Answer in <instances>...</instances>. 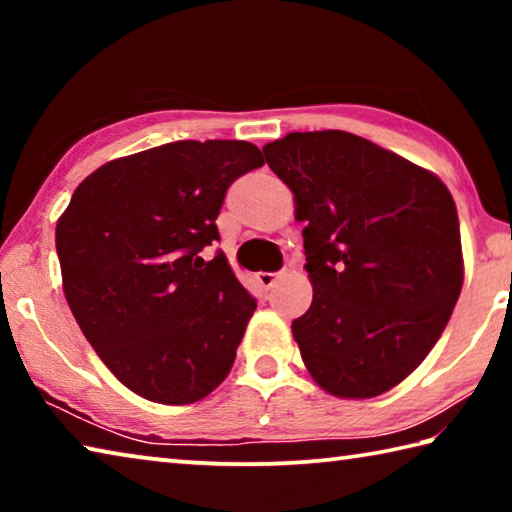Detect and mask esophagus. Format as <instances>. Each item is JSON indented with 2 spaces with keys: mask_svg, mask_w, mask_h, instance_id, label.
Listing matches in <instances>:
<instances>
[{
  "mask_svg": "<svg viewBox=\"0 0 512 512\" xmlns=\"http://www.w3.org/2000/svg\"><path fill=\"white\" fill-rule=\"evenodd\" d=\"M277 277H280V273H257V282L262 289H271L277 282Z\"/></svg>",
  "mask_w": 512,
  "mask_h": 512,
  "instance_id": "obj_1",
  "label": "esophagus"
}]
</instances>
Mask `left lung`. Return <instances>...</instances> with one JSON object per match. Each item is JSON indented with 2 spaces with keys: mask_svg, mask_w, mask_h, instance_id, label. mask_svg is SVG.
I'll return each mask as SVG.
<instances>
[{
  "mask_svg": "<svg viewBox=\"0 0 512 512\" xmlns=\"http://www.w3.org/2000/svg\"><path fill=\"white\" fill-rule=\"evenodd\" d=\"M305 223L314 298L291 332L325 393L391 391L440 339L463 289L458 212L436 173L345 131L264 146Z\"/></svg>",
  "mask_w": 512,
  "mask_h": 512,
  "instance_id": "1",
  "label": "left lung"
}]
</instances>
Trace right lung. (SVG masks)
<instances>
[{"label":"right lung","instance_id":"1","mask_svg":"<svg viewBox=\"0 0 512 512\" xmlns=\"http://www.w3.org/2000/svg\"><path fill=\"white\" fill-rule=\"evenodd\" d=\"M262 164L250 142H171L101 164L58 216L67 305L144 400L194 404L228 377L257 305L223 253H198L232 180Z\"/></svg>","mask_w":512,"mask_h":512}]
</instances>
